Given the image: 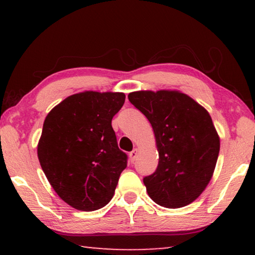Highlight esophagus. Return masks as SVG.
<instances>
[{
    "instance_id": "34e87169",
    "label": "esophagus",
    "mask_w": 255,
    "mask_h": 255,
    "mask_svg": "<svg viewBox=\"0 0 255 255\" xmlns=\"http://www.w3.org/2000/svg\"><path fill=\"white\" fill-rule=\"evenodd\" d=\"M137 154H138V149L135 148L132 149L130 153H129V158H130V162H133L135 161V158L137 157Z\"/></svg>"
}]
</instances>
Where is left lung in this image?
<instances>
[{"instance_id":"obj_1","label":"left lung","mask_w":255,"mask_h":255,"mask_svg":"<svg viewBox=\"0 0 255 255\" xmlns=\"http://www.w3.org/2000/svg\"><path fill=\"white\" fill-rule=\"evenodd\" d=\"M128 99L156 139L158 165L143 179L148 196L165 208L191 204L209 183L221 146L208 111L179 91H137Z\"/></svg>"}]
</instances>
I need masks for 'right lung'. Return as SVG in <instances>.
Here are the masks:
<instances>
[{"mask_svg":"<svg viewBox=\"0 0 255 255\" xmlns=\"http://www.w3.org/2000/svg\"><path fill=\"white\" fill-rule=\"evenodd\" d=\"M125 98L120 92L76 93L45 119L38 143L41 169L56 193L77 210L105 207L127 167L111 126Z\"/></svg>","mask_w":255,"mask_h":255,"instance_id":"right-lung-1","label":"right lung"}]
</instances>
